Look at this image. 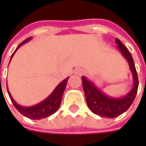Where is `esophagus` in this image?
<instances>
[{
	"label": "esophagus",
	"instance_id": "esophagus-1",
	"mask_svg": "<svg viewBox=\"0 0 146 146\" xmlns=\"http://www.w3.org/2000/svg\"><path fill=\"white\" fill-rule=\"evenodd\" d=\"M84 73V72L83 69H77V70L75 71V73L78 74V75H82Z\"/></svg>",
	"mask_w": 146,
	"mask_h": 146
}]
</instances>
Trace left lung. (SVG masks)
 Returning <instances> with one entry per match:
<instances>
[{
  "label": "left lung",
  "instance_id": "obj_1",
  "mask_svg": "<svg viewBox=\"0 0 146 146\" xmlns=\"http://www.w3.org/2000/svg\"><path fill=\"white\" fill-rule=\"evenodd\" d=\"M115 42L117 44L118 50L127 59L130 70L132 71L133 86L131 90L122 98H113L105 95L102 92V90L95 86V84L91 81L88 80L86 77H82L83 89L85 94L86 102L89 108L93 113L108 118H114L116 117H118L130 107L132 103L135 99L139 86L138 74L131 54L118 39H116Z\"/></svg>",
  "mask_w": 146,
  "mask_h": 146
}]
</instances>
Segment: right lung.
<instances>
[{
	"label": "right lung",
	"instance_id": "right-lung-1",
	"mask_svg": "<svg viewBox=\"0 0 146 146\" xmlns=\"http://www.w3.org/2000/svg\"><path fill=\"white\" fill-rule=\"evenodd\" d=\"M31 40V37L26 39L24 41H23L21 44H19L17 49L15 50V51L13 52V54L11 56V59L12 57L13 56L14 53L16 52V50L24 43L28 42L29 40ZM10 59V61H11ZM68 78H67L66 79H64L62 82H61L56 87V89L53 90V92L45 99L43 102H41L40 103L35 105V106H29V107H25V106H19L17 102H15L14 100L13 99L11 94L9 93V91L7 90L8 92V95L10 96V99L13 102V104L14 105V106L17 108V110L21 113L23 114V116L30 118V119H42V118H45L47 117H50V115L54 114L59 108L60 105H61V102H62V95H63V92L66 89V85H67V83H68Z\"/></svg>",
	"mask_w": 146,
	"mask_h": 146
}]
</instances>
